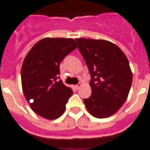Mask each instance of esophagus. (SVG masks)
<instances>
[{
    "label": "esophagus",
    "mask_w": 150,
    "mask_h": 150,
    "mask_svg": "<svg viewBox=\"0 0 150 150\" xmlns=\"http://www.w3.org/2000/svg\"><path fill=\"white\" fill-rule=\"evenodd\" d=\"M81 87V83H78V85H76V86H75V88L76 89V90H78Z\"/></svg>",
    "instance_id": "esophagus-1"
}]
</instances>
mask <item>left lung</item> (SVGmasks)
<instances>
[{
	"label": "left lung",
	"instance_id": "left-lung-1",
	"mask_svg": "<svg viewBox=\"0 0 150 150\" xmlns=\"http://www.w3.org/2000/svg\"><path fill=\"white\" fill-rule=\"evenodd\" d=\"M91 75V95L83 102L91 115L105 118L118 111L128 96L132 72L122 50L105 40L76 38Z\"/></svg>",
	"mask_w": 150,
	"mask_h": 150
}]
</instances>
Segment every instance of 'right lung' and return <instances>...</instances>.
<instances>
[{
    "mask_svg": "<svg viewBox=\"0 0 150 150\" xmlns=\"http://www.w3.org/2000/svg\"><path fill=\"white\" fill-rule=\"evenodd\" d=\"M76 48L72 38H46L37 42L24 59L21 70L24 95L32 110L43 118L54 120L65 111L73 91L62 80L57 81L59 65Z\"/></svg>",
    "mask_w": 150,
    "mask_h": 150,
    "instance_id": "1",
    "label": "right lung"
}]
</instances>
